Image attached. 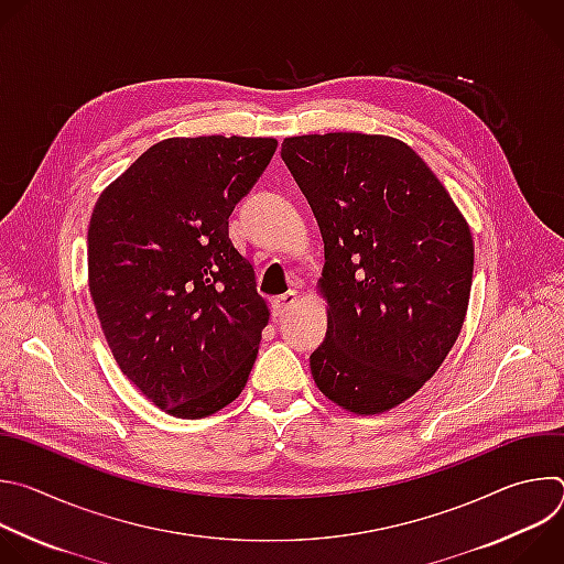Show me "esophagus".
Segmentation results:
<instances>
[{"label": "esophagus", "instance_id": "obj_1", "mask_svg": "<svg viewBox=\"0 0 564 564\" xmlns=\"http://www.w3.org/2000/svg\"><path fill=\"white\" fill-rule=\"evenodd\" d=\"M296 301H299V294L296 292H285L283 296H279L276 301H274V310H276V314H288L294 305H296Z\"/></svg>", "mask_w": 564, "mask_h": 564}]
</instances>
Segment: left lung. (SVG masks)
I'll return each instance as SVG.
<instances>
[{
	"mask_svg": "<svg viewBox=\"0 0 564 564\" xmlns=\"http://www.w3.org/2000/svg\"><path fill=\"white\" fill-rule=\"evenodd\" d=\"M281 158L324 236L328 333L314 383L377 415L413 397L451 352L468 307L473 238L424 160L390 135L285 138Z\"/></svg>",
	"mask_w": 564,
	"mask_h": 564,
	"instance_id": "left-lung-1",
	"label": "left lung"
}]
</instances>
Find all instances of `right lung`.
Segmentation results:
<instances>
[{"label":"right lung","mask_w":564,"mask_h":564,"mask_svg":"<svg viewBox=\"0 0 564 564\" xmlns=\"http://www.w3.org/2000/svg\"><path fill=\"white\" fill-rule=\"evenodd\" d=\"M274 138H167L98 198L89 290L107 344L158 409L207 417L246 388L268 305L229 240V216Z\"/></svg>","instance_id":"right-lung-1"}]
</instances>
